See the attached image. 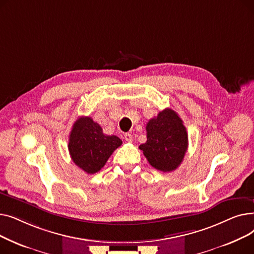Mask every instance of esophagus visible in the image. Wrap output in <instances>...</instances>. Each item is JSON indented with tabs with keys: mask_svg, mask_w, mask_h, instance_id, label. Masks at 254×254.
Masks as SVG:
<instances>
[{
	"mask_svg": "<svg viewBox=\"0 0 254 254\" xmlns=\"http://www.w3.org/2000/svg\"><path fill=\"white\" fill-rule=\"evenodd\" d=\"M125 139L127 142H132V136L131 134H128V132H127V134H125Z\"/></svg>",
	"mask_w": 254,
	"mask_h": 254,
	"instance_id": "esophagus-1",
	"label": "esophagus"
}]
</instances>
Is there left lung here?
Instances as JSON below:
<instances>
[{"instance_id": "left-lung-1", "label": "left lung", "mask_w": 254, "mask_h": 254, "mask_svg": "<svg viewBox=\"0 0 254 254\" xmlns=\"http://www.w3.org/2000/svg\"><path fill=\"white\" fill-rule=\"evenodd\" d=\"M147 141L139 146L148 163L158 171L172 172L182 163L189 147L183 122L172 109H165L146 125Z\"/></svg>"}]
</instances>
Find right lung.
Wrapping results in <instances>:
<instances>
[{
  "label": "right lung",
  "instance_id": "right-lung-1",
  "mask_svg": "<svg viewBox=\"0 0 254 254\" xmlns=\"http://www.w3.org/2000/svg\"><path fill=\"white\" fill-rule=\"evenodd\" d=\"M122 144L123 141L118 137L105 135L100 125L91 117L82 116L73 125L68 148L77 167L87 174H95Z\"/></svg>",
  "mask_w": 254,
  "mask_h": 254
}]
</instances>
